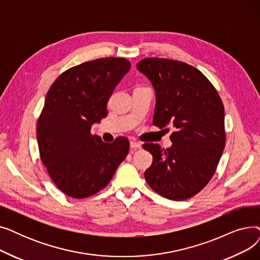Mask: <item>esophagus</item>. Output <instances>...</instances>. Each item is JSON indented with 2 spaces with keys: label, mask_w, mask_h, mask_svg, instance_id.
<instances>
[{
  "label": "esophagus",
  "mask_w": 260,
  "mask_h": 260,
  "mask_svg": "<svg viewBox=\"0 0 260 260\" xmlns=\"http://www.w3.org/2000/svg\"><path fill=\"white\" fill-rule=\"evenodd\" d=\"M129 146L133 149H139V148H141V144L139 142H136V141H131Z\"/></svg>",
  "instance_id": "obj_1"
}]
</instances>
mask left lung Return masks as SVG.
Returning <instances> with one entry per match:
<instances>
[{
    "instance_id": "obj_1",
    "label": "left lung",
    "mask_w": 260,
    "mask_h": 260,
    "mask_svg": "<svg viewBox=\"0 0 260 260\" xmlns=\"http://www.w3.org/2000/svg\"><path fill=\"white\" fill-rule=\"evenodd\" d=\"M156 92L153 123L173 125L172 146L145 143L153 163L144 173L155 192L171 200H185L206 186L213 177L225 145L224 107L215 87L197 68L162 58L137 64Z\"/></svg>"
}]
</instances>
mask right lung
Returning <instances> with one entry per match:
<instances>
[{"instance_id": "right-lung-1", "label": "right lung", "mask_w": 260, "mask_h": 260, "mask_svg": "<svg viewBox=\"0 0 260 260\" xmlns=\"http://www.w3.org/2000/svg\"><path fill=\"white\" fill-rule=\"evenodd\" d=\"M131 70L123 58H103L64 72L49 88L38 120L40 157L64 194L81 199L105 187L128 154L124 137L105 143L91 125L107 116V102Z\"/></svg>"}]
</instances>
